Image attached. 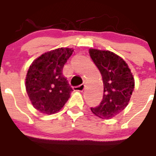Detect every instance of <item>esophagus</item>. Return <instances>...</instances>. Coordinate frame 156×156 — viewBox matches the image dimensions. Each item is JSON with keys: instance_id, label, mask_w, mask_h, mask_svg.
Wrapping results in <instances>:
<instances>
[{"instance_id": "esophagus-1", "label": "esophagus", "mask_w": 156, "mask_h": 156, "mask_svg": "<svg viewBox=\"0 0 156 156\" xmlns=\"http://www.w3.org/2000/svg\"><path fill=\"white\" fill-rule=\"evenodd\" d=\"M73 89L74 90H76V91H83V90L85 89V85L81 84V85H79V86L74 87Z\"/></svg>"}]
</instances>
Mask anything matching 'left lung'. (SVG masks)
I'll list each match as a JSON object with an SVG mask.
<instances>
[{"mask_svg":"<svg viewBox=\"0 0 156 156\" xmlns=\"http://www.w3.org/2000/svg\"><path fill=\"white\" fill-rule=\"evenodd\" d=\"M90 56L100 71L104 94L99 105L90 108L102 119H111L126 107L134 88V79L126 62L108 51L89 50Z\"/></svg>","mask_w":156,"mask_h":156,"instance_id":"8db88e82","label":"left lung"}]
</instances>
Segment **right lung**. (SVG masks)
Returning <instances> with one entry per match:
<instances>
[{"instance_id": "obj_1", "label": "right lung", "mask_w": 156, "mask_h": 156, "mask_svg": "<svg viewBox=\"0 0 156 156\" xmlns=\"http://www.w3.org/2000/svg\"><path fill=\"white\" fill-rule=\"evenodd\" d=\"M73 51L62 48L51 51L37 58L29 68L26 89L34 108L42 113H56L69 98L73 89L62 69Z\"/></svg>"}]
</instances>
